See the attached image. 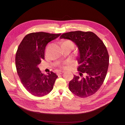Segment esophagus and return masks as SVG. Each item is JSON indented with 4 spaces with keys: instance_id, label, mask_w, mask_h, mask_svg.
<instances>
[{
    "instance_id": "34e87169",
    "label": "esophagus",
    "mask_w": 125,
    "mask_h": 125,
    "mask_svg": "<svg viewBox=\"0 0 125 125\" xmlns=\"http://www.w3.org/2000/svg\"><path fill=\"white\" fill-rule=\"evenodd\" d=\"M64 73V71H58L57 73V75H60V74H62Z\"/></svg>"
}]
</instances>
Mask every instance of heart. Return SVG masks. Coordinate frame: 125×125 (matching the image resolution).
Segmentation results:
<instances>
[{
	"instance_id": "1",
	"label": "heart",
	"mask_w": 125,
	"mask_h": 125,
	"mask_svg": "<svg viewBox=\"0 0 125 125\" xmlns=\"http://www.w3.org/2000/svg\"><path fill=\"white\" fill-rule=\"evenodd\" d=\"M69 42V43H73V42H72L71 41H65V42ZM63 42V43H64Z\"/></svg>"
}]
</instances>
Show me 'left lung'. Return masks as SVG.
I'll return each mask as SVG.
<instances>
[{
    "label": "left lung",
    "mask_w": 125,
    "mask_h": 125,
    "mask_svg": "<svg viewBox=\"0 0 125 125\" xmlns=\"http://www.w3.org/2000/svg\"><path fill=\"white\" fill-rule=\"evenodd\" d=\"M60 38L67 39L75 43L79 51L77 61L80 76L74 75L69 83L73 94L86 98L100 89L106 77L109 55L103 42L92 32L71 31L63 33Z\"/></svg>",
    "instance_id": "1"
}]
</instances>
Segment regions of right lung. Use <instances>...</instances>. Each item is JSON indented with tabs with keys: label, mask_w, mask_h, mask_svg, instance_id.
<instances>
[{
	"label": "right lung",
	"mask_w": 125,
	"mask_h": 125,
	"mask_svg": "<svg viewBox=\"0 0 125 125\" xmlns=\"http://www.w3.org/2000/svg\"><path fill=\"white\" fill-rule=\"evenodd\" d=\"M61 35L43 32L26 35L19 45L16 55L18 74L23 86L35 96L48 94L53 89L57 74L53 72L44 74L38 65L44 59L46 45Z\"/></svg>",
	"instance_id": "add662e5"
}]
</instances>
